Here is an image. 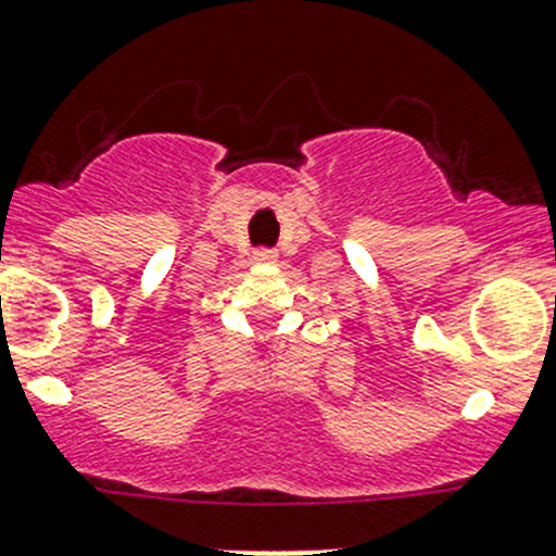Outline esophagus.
Listing matches in <instances>:
<instances>
[{
  "label": "esophagus",
  "mask_w": 556,
  "mask_h": 556,
  "mask_svg": "<svg viewBox=\"0 0 556 556\" xmlns=\"http://www.w3.org/2000/svg\"><path fill=\"white\" fill-rule=\"evenodd\" d=\"M254 263H261V266H271V263H277V252L274 249H257V252L252 254Z\"/></svg>",
  "instance_id": "34e87169"
}]
</instances>
